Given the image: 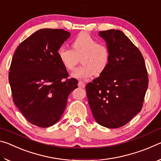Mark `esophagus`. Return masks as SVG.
Wrapping results in <instances>:
<instances>
[{
  "instance_id": "1",
  "label": "esophagus",
  "mask_w": 161,
  "mask_h": 161,
  "mask_svg": "<svg viewBox=\"0 0 161 161\" xmlns=\"http://www.w3.org/2000/svg\"><path fill=\"white\" fill-rule=\"evenodd\" d=\"M78 86L81 87V88H84V87H85V83H84L82 81H79Z\"/></svg>"
}]
</instances>
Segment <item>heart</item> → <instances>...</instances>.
Here are the masks:
<instances>
[{
  "label": "heart",
  "mask_w": 161,
  "mask_h": 161,
  "mask_svg": "<svg viewBox=\"0 0 161 161\" xmlns=\"http://www.w3.org/2000/svg\"><path fill=\"white\" fill-rule=\"evenodd\" d=\"M72 50L61 47L58 50L59 60L67 70H72L81 58V66L72 73V77L86 80L94 75L99 76L107 67L110 59L108 48L86 32H81L75 38Z\"/></svg>",
  "instance_id": "obj_1"
}]
</instances>
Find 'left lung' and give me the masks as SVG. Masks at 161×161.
Masks as SVG:
<instances>
[{"label": "left lung", "mask_w": 161, "mask_h": 161, "mask_svg": "<svg viewBox=\"0 0 161 161\" xmlns=\"http://www.w3.org/2000/svg\"><path fill=\"white\" fill-rule=\"evenodd\" d=\"M110 53L107 67L86 86L89 107L101 126L116 129L124 126L143 107L148 85L143 57L119 30L100 31Z\"/></svg>", "instance_id": "1"}]
</instances>
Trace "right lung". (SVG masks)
<instances>
[{
	"mask_svg": "<svg viewBox=\"0 0 161 161\" xmlns=\"http://www.w3.org/2000/svg\"><path fill=\"white\" fill-rule=\"evenodd\" d=\"M70 33L62 29H41L22 42L13 54L9 83L13 102L25 119L46 128L56 124L78 81L68 72L58 50Z\"/></svg>",
	"mask_w": 161,
	"mask_h": 161,
	"instance_id": "add662e5",
	"label": "right lung"
}]
</instances>
